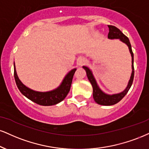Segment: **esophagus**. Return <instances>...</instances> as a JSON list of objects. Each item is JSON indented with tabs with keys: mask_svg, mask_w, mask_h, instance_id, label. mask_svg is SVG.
I'll use <instances>...</instances> for the list:
<instances>
[{
	"mask_svg": "<svg viewBox=\"0 0 149 149\" xmlns=\"http://www.w3.org/2000/svg\"><path fill=\"white\" fill-rule=\"evenodd\" d=\"M77 63H78L79 66L83 65V64L85 63V60L84 58H79L78 60V62H77Z\"/></svg>",
	"mask_w": 149,
	"mask_h": 149,
	"instance_id": "obj_1",
	"label": "esophagus"
}]
</instances>
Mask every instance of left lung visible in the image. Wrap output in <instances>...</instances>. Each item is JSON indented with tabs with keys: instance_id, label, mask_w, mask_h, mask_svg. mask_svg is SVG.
I'll use <instances>...</instances> for the list:
<instances>
[{
	"instance_id": "8db88e82",
	"label": "left lung",
	"mask_w": 149,
	"mask_h": 149,
	"mask_svg": "<svg viewBox=\"0 0 149 149\" xmlns=\"http://www.w3.org/2000/svg\"><path fill=\"white\" fill-rule=\"evenodd\" d=\"M109 28V33H108V38L109 39H119L121 42L127 44V46H128L129 51L130 52V54L132 56V74L130 76V79L129 80L128 85L127 86L126 89L123 91V92L119 93L117 94H114V95H107L105 93H103L101 89H99V87H98L97 83H96L95 78L93 76V74L92 71H90V69H89L87 67H85L84 66L83 68L86 70V72H87V78L89 80V82L92 84V87H93V97H94V101L96 102L99 105H112L114 104L119 103L122 98L126 96L127 93L129 91L131 85L133 82L134 79V65H133V62H134V58H133V53H132L131 45H130V41L129 39L126 37V35L123 34L122 32L120 30L119 28H117L116 27L114 26H110L108 25Z\"/></svg>"
}]
</instances>
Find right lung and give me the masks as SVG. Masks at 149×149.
<instances>
[{
	"mask_svg": "<svg viewBox=\"0 0 149 149\" xmlns=\"http://www.w3.org/2000/svg\"><path fill=\"white\" fill-rule=\"evenodd\" d=\"M76 69H73L65 76L62 84L58 88L55 90L47 92H39L32 90L25 86L18 78L15 65L14 67V76L16 84L19 91L26 97L29 98L30 101L35 102L40 105H53L60 103L65 98L71 88L73 75L76 72Z\"/></svg>",
	"mask_w": 149,
	"mask_h": 149,
	"instance_id": "add662e5",
	"label": "right lung"
}]
</instances>
